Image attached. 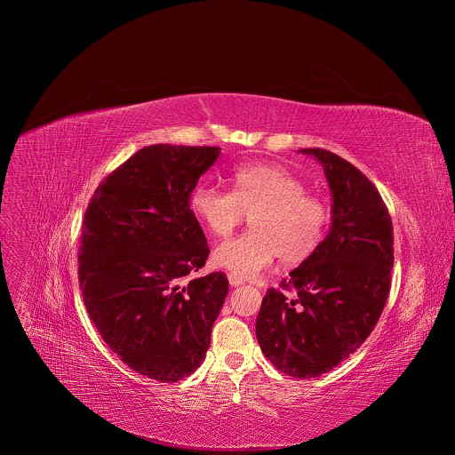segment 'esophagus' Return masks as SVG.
<instances>
[{"label":"esophagus","instance_id":"1","mask_svg":"<svg viewBox=\"0 0 455 455\" xmlns=\"http://www.w3.org/2000/svg\"><path fill=\"white\" fill-rule=\"evenodd\" d=\"M228 283H230V286H241V284H244V281H243V277H239V275H235V274H228Z\"/></svg>","mask_w":455,"mask_h":455}]
</instances>
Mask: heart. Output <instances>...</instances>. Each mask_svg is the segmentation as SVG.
<instances>
[{
    "instance_id": "heart-1",
    "label": "heart",
    "mask_w": 455,
    "mask_h": 455,
    "mask_svg": "<svg viewBox=\"0 0 455 455\" xmlns=\"http://www.w3.org/2000/svg\"><path fill=\"white\" fill-rule=\"evenodd\" d=\"M230 192L198 185L190 192V211L216 237H227L250 214V232L221 243L212 255L216 267L251 277L274 263L299 265L318 248L330 211L307 192L293 172L274 164L237 167Z\"/></svg>"
}]
</instances>
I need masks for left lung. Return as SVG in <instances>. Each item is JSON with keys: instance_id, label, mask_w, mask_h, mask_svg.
<instances>
[{"instance_id": "1", "label": "left lung", "mask_w": 455, "mask_h": 455, "mask_svg": "<svg viewBox=\"0 0 455 455\" xmlns=\"http://www.w3.org/2000/svg\"><path fill=\"white\" fill-rule=\"evenodd\" d=\"M300 153L323 165L333 198L331 228L279 288L267 291L255 335L279 371L316 378L372 333L391 290L395 237L391 214L360 169L326 149Z\"/></svg>"}]
</instances>
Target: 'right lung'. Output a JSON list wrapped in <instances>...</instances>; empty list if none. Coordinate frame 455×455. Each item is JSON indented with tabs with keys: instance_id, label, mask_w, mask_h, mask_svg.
<instances>
[{
	"instance_id": "obj_1",
	"label": "right lung",
	"mask_w": 455,
	"mask_h": 455,
	"mask_svg": "<svg viewBox=\"0 0 455 455\" xmlns=\"http://www.w3.org/2000/svg\"><path fill=\"white\" fill-rule=\"evenodd\" d=\"M218 156L209 146H148L100 181L83 221L88 315L124 363L164 383L200 367L228 291L223 272L188 277L211 251L188 198Z\"/></svg>"
}]
</instances>
